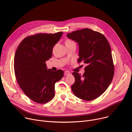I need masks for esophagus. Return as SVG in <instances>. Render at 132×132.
I'll return each instance as SVG.
<instances>
[{"label":"esophagus","instance_id":"34e87169","mask_svg":"<svg viewBox=\"0 0 132 132\" xmlns=\"http://www.w3.org/2000/svg\"><path fill=\"white\" fill-rule=\"evenodd\" d=\"M70 74V73L69 71H68V70L64 71V75L65 76H68V75H69Z\"/></svg>","mask_w":132,"mask_h":132}]
</instances>
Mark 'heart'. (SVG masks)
<instances>
[{"label": "heart", "mask_w": 132, "mask_h": 132, "mask_svg": "<svg viewBox=\"0 0 132 132\" xmlns=\"http://www.w3.org/2000/svg\"><path fill=\"white\" fill-rule=\"evenodd\" d=\"M74 42L70 39H67L65 42V44H71V43H74Z\"/></svg>", "instance_id": "1"}]
</instances>
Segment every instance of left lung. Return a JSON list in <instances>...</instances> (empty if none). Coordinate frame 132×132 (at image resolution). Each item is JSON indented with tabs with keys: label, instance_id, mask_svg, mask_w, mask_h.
Segmentation results:
<instances>
[{
	"label": "left lung",
	"instance_id": "1",
	"mask_svg": "<svg viewBox=\"0 0 132 132\" xmlns=\"http://www.w3.org/2000/svg\"><path fill=\"white\" fill-rule=\"evenodd\" d=\"M67 36L79 45L78 63L86 64L82 75L74 72L75 81L71 88L76 97L89 101L97 98L109 87L114 74L110 44L104 36L84 28L68 33Z\"/></svg>",
	"mask_w": 132,
	"mask_h": 132
}]
</instances>
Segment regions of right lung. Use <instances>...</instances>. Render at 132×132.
<instances>
[{
    "label": "right lung",
    "mask_w": 132,
    "mask_h": 132,
    "mask_svg": "<svg viewBox=\"0 0 132 132\" xmlns=\"http://www.w3.org/2000/svg\"><path fill=\"white\" fill-rule=\"evenodd\" d=\"M63 31L39 33L26 37L18 46L14 57V71L18 85L32 101L45 104L55 95V84L63 77V70L47 69L46 62Z\"/></svg>",
    "instance_id": "1"
}]
</instances>
